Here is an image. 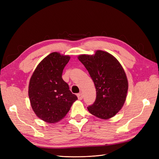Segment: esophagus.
Segmentation results:
<instances>
[{"label": "esophagus", "instance_id": "obj_1", "mask_svg": "<svg viewBox=\"0 0 159 159\" xmlns=\"http://www.w3.org/2000/svg\"><path fill=\"white\" fill-rule=\"evenodd\" d=\"M77 97H78V98H79V100H82L83 99V94L81 93H78L77 94Z\"/></svg>", "mask_w": 159, "mask_h": 159}]
</instances>
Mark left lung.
I'll use <instances>...</instances> for the list:
<instances>
[{"label": "left lung", "instance_id": "8db88e82", "mask_svg": "<svg viewBox=\"0 0 159 159\" xmlns=\"http://www.w3.org/2000/svg\"><path fill=\"white\" fill-rule=\"evenodd\" d=\"M93 80L96 98L87 107L91 114L107 120L116 115L123 107L128 88L127 78L119 61L111 54L97 50L94 55L79 57Z\"/></svg>", "mask_w": 159, "mask_h": 159}]
</instances>
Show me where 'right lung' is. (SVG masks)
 Wrapping results in <instances>:
<instances>
[{
	"label": "right lung",
	"instance_id": "obj_1",
	"mask_svg": "<svg viewBox=\"0 0 159 159\" xmlns=\"http://www.w3.org/2000/svg\"><path fill=\"white\" fill-rule=\"evenodd\" d=\"M69 56L52 52L39 63L30 79L29 96L36 116L48 123H55L66 116L78 99L62 79Z\"/></svg>",
	"mask_w": 159,
	"mask_h": 159
}]
</instances>
